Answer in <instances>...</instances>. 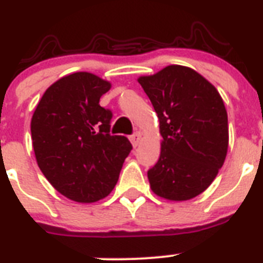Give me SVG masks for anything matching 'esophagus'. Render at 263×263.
Listing matches in <instances>:
<instances>
[{
  "instance_id": "obj_1",
  "label": "esophagus",
  "mask_w": 263,
  "mask_h": 263,
  "mask_svg": "<svg viewBox=\"0 0 263 263\" xmlns=\"http://www.w3.org/2000/svg\"><path fill=\"white\" fill-rule=\"evenodd\" d=\"M130 141H132V143H133L134 147H137L139 143V141H141V133H139V132H136L134 134H132V136H130Z\"/></svg>"
}]
</instances>
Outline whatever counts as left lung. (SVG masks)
Here are the masks:
<instances>
[{
  "instance_id": "left-lung-1",
  "label": "left lung",
  "mask_w": 263,
  "mask_h": 263,
  "mask_svg": "<svg viewBox=\"0 0 263 263\" xmlns=\"http://www.w3.org/2000/svg\"><path fill=\"white\" fill-rule=\"evenodd\" d=\"M163 137L160 157L147 171L153 192L190 200L210 187L228 152V115L217 89L196 71L168 66L138 79Z\"/></svg>"
}]
</instances>
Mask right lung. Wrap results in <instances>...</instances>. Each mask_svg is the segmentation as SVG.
I'll return each mask as SVG.
<instances>
[{"instance_id":"right-lung-1","label":"right lung","mask_w":263,"mask_h":263,"mask_svg":"<svg viewBox=\"0 0 263 263\" xmlns=\"http://www.w3.org/2000/svg\"><path fill=\"white\" fill-rule=\"evenodd\" d=\"M110 84L88 72L53 83L42 96L31 120L36 162L52 187L79 203H93L115 188L132 143L111 136L110 109L100 97Z\"/></svg>"}]
</instances>
